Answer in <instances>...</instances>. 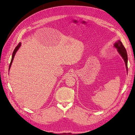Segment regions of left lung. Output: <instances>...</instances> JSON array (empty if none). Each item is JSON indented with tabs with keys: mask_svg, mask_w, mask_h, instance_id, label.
Here are the masks:
<instances>
[{
	"mask_svg": "<svg viewBox=\"0 0 135 135\" xmlns=\"http://www.w3.org/2000/svg\"><path fill=\"white\" fill-rule=\"evenodd\" d=\"M114 46L117 49L118 52L119 53L120 56L122 57V58L124 60L125 66H126V68L127 72L128 71V68H127V60H128V59H127V52L125 47L123 45L122 42L120 41V40H118L114 44Z\"/></svg>",
	"mask_w": 135,
	"mask_h": 135,
	"instance_id": "obj_1",
	"label": "left lung"
}]
</instances>
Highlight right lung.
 <instances>
[{"label": "right lung", "mask_w": 135, "mask_h": 135, "mask_svg": "<svg viewBox=\"0 0 135 135\" xmlns=\"http://www.w3.org/2000/svg\"><path fill=\"white\" fill-rule=\"evenodd\" d=\"M21 42H19V44L17 45V46L15 47V49H14L13 52V53H12V59H11V62H10V65H9V70H10V67H11V64H12V61H13V60L14 57H15V54H16V52L17 51V50H18V49H19V48H20V47L21 46Z\"/></svg>", "instance_id": "right-lung-1"}]
</instances>
